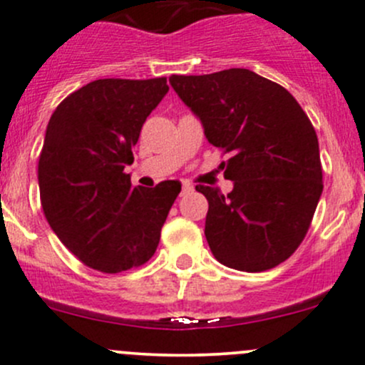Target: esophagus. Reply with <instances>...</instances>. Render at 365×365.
Instances as JSON below:
<instances>
[{"label": "esophagus", "mask_w": 365, "mask_h": 365, "mask_svg": "<svg viewBox=\"0 0 365 365\" xmlns=\"http://www.w3.org/2000/svg\"><path fill=\"white\" fill-rule=\"evenodd\" d=\"M194 190V187L190 185V183H183L182 185V194H189V192H192Z\"/></svg>", "instance_id": "esophagus-1"}]
</instances>
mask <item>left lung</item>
<instances>
[{
	"mask_svg": "<svg viewBox=\"0 0 365 365\" xmlns=\"http://www.w3.org/2000/svg\"><path fill=\"white\" fill-rule=\"evenodd\" d=\"M173 90L201 120L233 190L196 185L208 200L205 237L215 259L242 272L277 267L304 240L323 192L318 138L281 84L247 68L171 76Z\"/></svg>",
	"mask_w": 365,
	"mask_h": 365,
	"instance_id": "left-lung-1",
	"label": "left lung"
}]
</instances>
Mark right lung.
Returning <instances> with one entry per match:
<instances>
[{
	"instance_id": "1",
	"label": "right lung",
	"mask_w": 365,
	"mask_h": 365,
	"mask_svg": "<svg viewBox=\"0 0 365 365\" xmlns=\"http://www.w3.org/2000/svg\"><path fill=\"white\" fill-rule=\"evenodd\" d=\"M168 91L165 77L91 81L47 125L38 159L43 213L61 244L98 272L145 264L182 190L178 180L132 187L125 173L143 123Z\"/></svg>"
}]
</instances>
